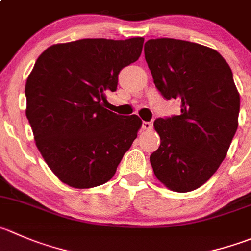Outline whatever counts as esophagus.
<instances>
[{
	"mask_svg": "<svg viewBox=\"0 0 251 251\" xmlns=\"http://www.w3.org/2000/svg\"><path fill=\"white\" fill-rule=\"evenodd\" d=\"M142 128H143V130H146V131H151L153 128L152 123H150V121H143Z\"/></svg>",
	"mask_w": 251,
	"mask_h": 251,
	"instance_id": "obj_1",
	"label": "esophagus"
}]
</instances>
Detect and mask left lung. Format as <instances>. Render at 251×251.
Instances as JSON below:
<instances>
[{
	"instance_id": "obj_1",
	"label": "left lung",
	"mask_w": 251,
	"mask_h": 251,
	"mask_svg": "<svg viewBox=\"0 0 251 251\" xmlns=\"http://www.w3.org/2000/svg\"><path fill=\"white\" fill-rule=\"evenodd\" d=\"M145 58L160 94L181 103L180 115L153 124L160 137L153 172L169 190H196L218 169L238 128L232 70L213 49L170 38L150 39Z\"/></svg>"
}]
</instances>
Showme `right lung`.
I'll use <instances>...</instances> for the list:
<instances>
[{"label": "right lung", "mask_w": 251, "mask_h": 251, "mask_svg": "<svg viewBox=\"0 0 251 251\" xmlns=\"http://www.w3.org/2000/svg\"><path fill=\"white\" fill-rule=\"evenodd\" d=\"M143 38L81 39L55 44L38 57L25 83V115L53 174L77 189L114 176L142 120L104 108L124 67L138 60Z\"/></svg>", "instance_id": "1"}]
</instances>
